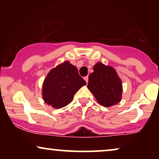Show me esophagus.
Listing matches in <instances>:
<instances>
[{
	"label": "esophagus",
	"instance_id": "esophagus-1",
	"mask_svg": "<svg viewBox=\"0 0 159 159\" xmlns=\"http://www.w3.org/2000/svg\"><path fill=\"white\" fill-rule=\"evenodd\" d=\"M88 78H88V76H85V77L84 78V79L85 80V81L87 82V84L88 83Z\"/></svg>",
	"mask_w": 159,
	"mask_h": 159
}]
</instances>
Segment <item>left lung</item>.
I'll return each instance as SVG.
<instances>
[{
  "instance_id": "8db88e82",
  "label": "left lung",
  "mask_w": 159,
  "mask_h": 159,
  "mask_svg": "<svg viewBox=\"0 0 159 159\" xmlns=\"http://www.w3.org/2000/svg\"><path fill=\"white\" fill-rule=\"evenodd\" d=\"M87 88L102 106H112L121 99V80L114 68L102 63L94 66L93 72L89 75Z\"/></svg>"
}]
</instances>
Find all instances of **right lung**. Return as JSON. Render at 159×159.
Listing matches in <instances>:
<instances>
[{
    "mask_svg": "<svg viewBox=\"0 0 159 159\" xmlns=\"http://www.w3.org/2000/svg\"><path fill=\"white\" fill-rule=\"evenodd\" d=\"M86 84L77 68L69 61L63 62L49 72L43 82V98L54 108L66 106L75 93Z\"/></svg>",
    "mask_w": 159,
    "mask_h": 159,
    "instance_id": "obj_1",
    "label": "right lung"
}]
</instances>
